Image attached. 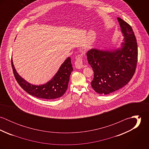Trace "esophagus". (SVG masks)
Wrapping results in <instances>:
<instances>
[{
    "label": "esophagus",
    "mask_w": 149,
    "mask_h": 149,
    "mask_svg": "<svg viewBox=\"0 0 149 149\" xmlns=\"http://www.w3.org/2000/svg\"><path fill=\"white\" fill-rule=\"evenodd\" d=\"M83 54H79L76 57V61H75V67L76 69H81L83 67Z\"/></svg>",
    "instance_id": "obj_1"
}]
</instances>
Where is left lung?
Returning a JSON list of instances; mask_svg holds the SVG:
<instances>
[{
  "instance_id": "8db88e82",
  "label": "left lung",
  "mask_w": 149,
  "mask_h": 149,
  "mask_svg": "<svg viewBox=\"0 0 149 149\" xmlns=\"http://www.w3.org/2000/svg\"><path fill=\"white\" fill-rule=\"evenodd\" d=\"M124 37L122 47L116 50L92 49L86 53L94 77L92 88L98 93L107 95L126 85L134 76L138 61L136 40L131 26L118 18Z\"/></svg>"
}]
</instances>
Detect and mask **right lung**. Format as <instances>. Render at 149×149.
<instances>
[{
    "instance_id": "obj_1",
    "label": "right lung",
    "mask_w": 149,
    "mask_h": 149,
    "mask_svg": "<svg viewBox=\"0 0 149 149\" xmlns=\"http://www.w3.org/2000/svg\"><path fill=\"white\" fill-rule=\"evenodd\" d=\"M11 65L16 80L27 93L38 98L49 100L58 99L64 95L68 88L70 75L73 71L70 57H68L49 81L42 85H33L19 75L14 67L12 58Z\"/></svg>"
}]
</instances>
